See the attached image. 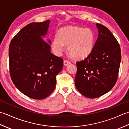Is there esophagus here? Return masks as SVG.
Returning <instances> with one entry per match:
<instances>
[{
	"mask_svg": "<svg viewBox=\"0 0 129 129\" xmlns=\"http://www.w3.org/2000/svg\"><path fill=\"white\" fill-rule=\"evenodd\" d=\"M71 63V62L69 61H67V60H64L63 61V64L64 66H67L68 64H70Z\"/></svg>",
	"mask_w": 129,
	"mask_h": 129,
	"instance_id": "obj_1",
	"label": "esophagus"
}]
</instances>
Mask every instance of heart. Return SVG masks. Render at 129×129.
I'll return each instance as SVG.
<instances>
[{
  "mask_svg": "<svg viewBox=\"0 0 129 129\" xmlns=\"http://www.w3.org/2000/svg\"><path fill=\"white\" fill-rule=\"evenodd\" d=\"M94 36L90 28L68 26L60 29L51 43L52 51L61 55L67 46L68 52L76 59H83L92 51Z\"/></svg>",
  "mask_w": 129,
  "mask_h": 129,
  "instance_id": "heart-1",
  "label": "heart"
}]
</instances>
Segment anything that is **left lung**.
Instances as JSON below:
<instances>
[{
	"instance_id": "1",
	"label": "left lung",
	"mask_w": 129,
	"mask_h": 129,
	"mask_svg": "<svg viewBox=\"0 0 129 129\" xmlns=\"http://www.w3.org/2000/svg\"><path fill=\"white\" fill-rule=\"evenodd\" d=\"M99 35L91 53L76 63L77 90L86 98H97L106 93L116 83L121 59L119 43L109 29L96 24Z\"/></svg>"
}]
</instances>
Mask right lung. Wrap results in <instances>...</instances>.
I'll use <instances>...</instances> for the list:
<instances>
[{
  "mask_svg": "<svg viewBox=\"0 0 129 129\" xmlns=\"http://www.w3.org/2000/svg\"><path fill=\"white\" fill-rule=\"evenodd\" d=\"M50 20L31 23L23 28L10 43V74L14 85L29 98L42 100L54 90L56 76L62 69L63 59L51 53V41L42 38Z\"/></svg>",
  "mask_w": 129,
  "mask_h": 129,
  "instance_id": "obj_1",
  "label": "right lung"
}]
</instances>
